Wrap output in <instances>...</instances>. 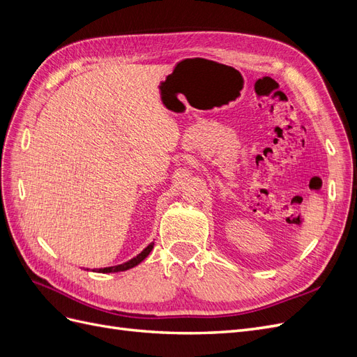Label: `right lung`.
Masks as SVG:
<instances>
[{
	"instance_id": "add662e5",
	"label": "right lung",
	"mask_w": 357,
	"mask_h": 357,
	"mask_svg": "<svg viewBox=\"0 0 357 357\" xmlns=\"http://www.w3.org/2000/svg\"><path fill=\"white\" fill-rule=\"evenodd\" d=\"M152 248H153V243H150L144 250L139 253V255H137L135 257H132L131 261H128V262H125V264H121V265H116V266H109V268H101V269H98V271L96 273H102V274H107V273H121V271H126V269H131V268H134V266H137L138 264H142L144 259L149 256V253L152 252Z\"/></svg>"
}]
</instances>
